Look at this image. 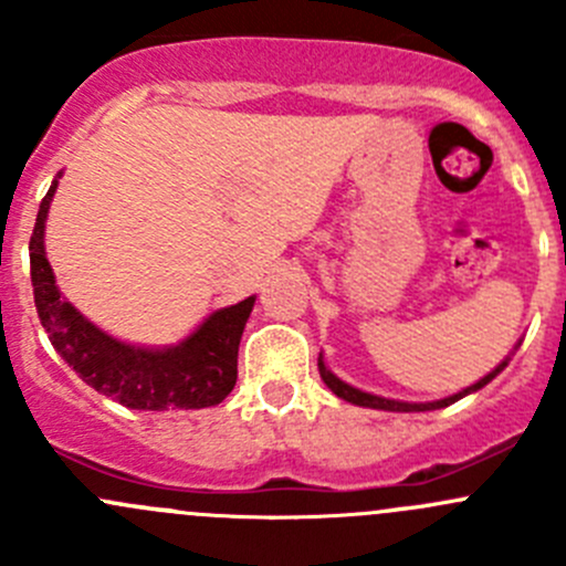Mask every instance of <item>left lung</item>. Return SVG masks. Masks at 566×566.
<instances>
[{
  "label": "left lung",
  "mask_w": 566,
  "mask_h": 566,
  "mask_svg": "<svg viewBox=\"0 0 566 566\" xmlns=\"http://www.w3.org/2000/svg\"><path fill=\"white\" fill-rule=\"evenodd\" d=\"M317 367H319V378H323V384L328 386V389L334 391L336 397L347 399V402H353V405H364V408H378V410H402V413H410V410H436V408H447V405L458 402V399H460V397H465V394H471V391L482 389V386H488L490 380H493L495 375H499L501 369L506 367V361H504V364H499V367H495L493 373H490V375H484V378L479 380V384L468 386L465 391L454 394V397H449V399H438V402H424V405H419V402H397V399H384V397H375V394H367V391L353 389V386L342 384V380L336 378V375H331L328 369H325L323 358H319V361H317Z\"/></svg>",
  "instance_id": "8db88e82"
}]
</instances>
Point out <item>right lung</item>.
I'll return each mask as SVG.
<instances>
[{
  "label": "right lung",
  "instance_id": "obj_1",
  "mask_svg": "<svg viewBox=\"0 0 566 566\" xmlns=\"http://www.w3.org/2000/svg\"><path fill=\"white\" fill-rule=\"evenodd\" d=\"M56 191L51 182L30 238V273L38 317L51 345L73 367V373L134 410L210 408L219 405L238 380V345L254 306V295L235 306L213 312L186 342L167 350H142L123 345L87 323L56 290L54 273L43 249V227L49 202Z\"/></svg>",
  "mask_w": 566,
  "mask_h": 566
}]
</instances>
